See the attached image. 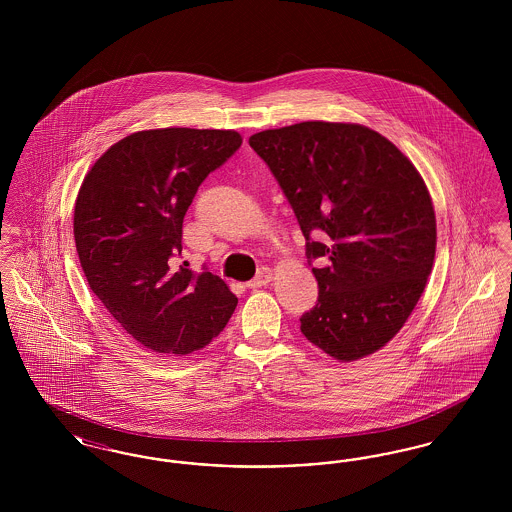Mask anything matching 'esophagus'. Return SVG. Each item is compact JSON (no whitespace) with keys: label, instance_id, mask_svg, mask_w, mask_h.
Here are the masks:
<instances>
[{"label":"esophagus","instance_id":"obj_1","mask_svg":"<svg viewBox=\"0 0 512 512\" xmlns=\"http://www.w3.org/2000/svg\"><path fill=\"white\" fill-rule=\"evenodd\" d=\"M270 280H272V270L268 267H263L259 272H257V276H255L253 280H249V282H247V286H249L251 290H257V288L267 286Z\"/></svg>","mask_w":512,"mask_h":512}]
</instances>
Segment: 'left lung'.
Masks as SVG:
<instances>
[{
    "instance_id": "obj_1",
    "label": "left lung",
    "mask_w": 512,
    "mask_h": 512,
    "mask_svg": "<svg viewBox=\"0 0 512 512\" xmlns=\"http://www.w3.org/2000/svg\"><path fill=\"white\" fill-rule=\"evenodd\" d=\"M307 240L318 303L307 340L340 363L382 349L403 328L436 257V213L424 178L388 138L357 122H297L249 138ZM322 229L327 242L313 243Z\"/></svg>"
}]
</instances>
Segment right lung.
I'll use <instances>...</instances> for the list:
<instances>
[{"mask_svg":"<svg viewBox=\"0 0 512 512\" xmlns=\"http://www.w3.org/2000/svg\"><path fill=\"white\" fill-rule=\"evenodd\" d=\"M240 146L236 130H140L82 180L73 220L80 267L111 317L153 353L205 347L238 305L219 276L174 268L172 257L199 184Z\"/></svg>","mask_w":512,"mask_h":512,"instance_id":"right-lung-1","label":"right lung"}]
</instances>
